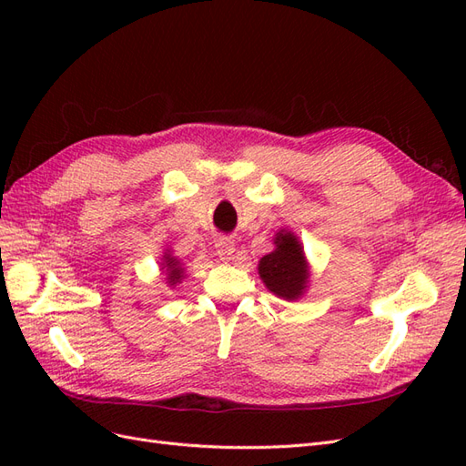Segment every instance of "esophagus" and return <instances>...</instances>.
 Listing matches in <instances>:
<instances>
[{
    "instance_id": "1",
    "label": "esophagus",
    "mask_w": 466,
    "mask_h": 466,
    "mask_svg": "<svg viewBox=\"0 0 466 466\" xmlns=\"http://www.w3.org/2000/svg\"><path fill=\"white\" fill-rule=\"evenodd\" d=\"M216 252H218L219 260H223V262H229V260L233 258L235 243L231 241V238H225V237H221V238H218V241H216Z\"/></svg>"
}]
</instances>
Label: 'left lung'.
Segmentation results:
<instances>
[{
	"instance_id": "1",
	"label": "left lung",
	"mask_w": 466,
	"mask_h": 466,
	"mask_svg": "<svg viewBox=\"0 0 466 466\" xmlns=\"http://www.w3.org/2000/svg\"><path fill=\"white\" fill-rule=\"evenodd\" d=\"M258 276L276 298L301 299L311 281V266L299 237L289 229H279L274 235V250L258 262Z\"/></svg>"
}]
</instances>
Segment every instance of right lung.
Listing matches in <instances>:
<instances>
[{
    "label": "right lung",
    "mask_w": 466,
    "mask_h": 466,
    "mask_svg": "<svg viewBox=\"0 0 466 466\" xmlns=\"http://www.w3.org/2000/svg\"><path fill=\"white\" fill-rule=\"evenodd\" d=\"M159 270L165 276V284L168 288L178 286L180 281L185 279V276H187L185 264H182V260L178 257L173 255L171 248H165L163 257H161V262H159Z\"/></svg>",
    "instance_id": "add662e5"
}]
</instances>
